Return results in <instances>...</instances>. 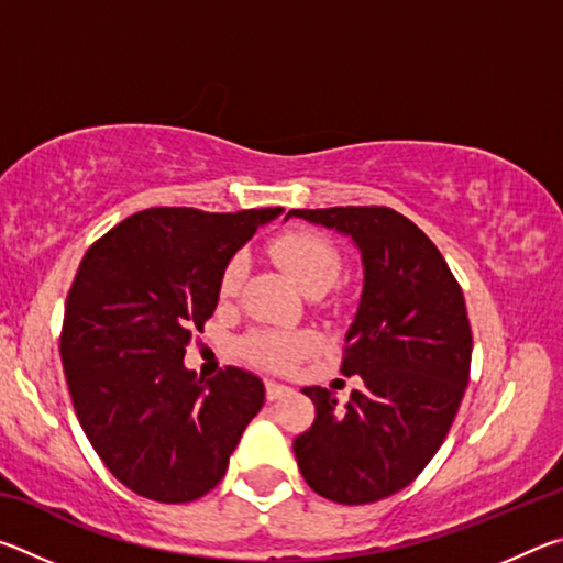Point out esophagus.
<instances>
[{
    "label": "esophagus",
    "instance_id": "esophagus-1",
    "mask_svg": "<svg viewBox=\"0 0 563 563\" xmlns=\"http://www.w3.org/2000/svg\"><path fill=\"white\" fill-rule=\"evenodd\" d=\"M285 395H290V387L278 383H265V397H268V402H275V399H280Z\"/></svg>",
    "mask_w": 563,
    "mask_h": 563
}]
</instances>
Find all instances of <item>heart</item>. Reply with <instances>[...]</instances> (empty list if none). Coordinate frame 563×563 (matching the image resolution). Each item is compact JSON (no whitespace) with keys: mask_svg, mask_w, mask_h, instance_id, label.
Returning a JSON list of instances; mask_svg holds the SVG:
<instances>
[{"mask_svg":"<svg viewBox=\"0 0 563 563\" xmlns=\"http://www.w3.org/2000/svg\"><path fill=\"white\" fill-rule=\"evenodd\" d=\"M268 251L280 263V268L290 275L292 283L302 292L322 295L338 283L342 273V255L338 245L328 235L310 228H290L273 238ZM245 280V255L235 253L225 261L218 280L221 298H235ZM312 335L308 332H283V330H258L251 332L241 342V352L247 362L265 369L285 373L312 350Z\"/></svg>","mask_w":563,"mask_h":563,"instance_id":"heart-1","label":"heart"}]
</instances>
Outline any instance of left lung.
<instances>
[{
	"instance_id": "obj_1",
	"label": "left lung",
	"mask_w": 563,
	"mask_h": 563,
	"mask_svg": "<svg viewBox=\"0 0 563 563\" xmlns=\"http://www.w3.org/2000/svg\"><path fill=\"white\" fill-rule=\"evenodd\" d=\"M350 235L365 285L345 338L340 373L360 375L350 402L305 387L316 422L292 452L312 492L369 504L405 489L430 464L470 383L472 328L460 283L437 245L387 206H335L288 218Z\"/></svg>"
}]
</instances>
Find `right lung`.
Listing matches in <instances>:
<instances>
[{
    "instance_id": "obj_1",
    "label": "right lung",
    "mask_w": 563,
    "mask_h": 563,
    "mask_svg": "<svg viewBox=\"0 0 563 563\" xmlns=\"http://www.w3.org/2000/svg\"><path fill=\"white\" fill-rule=\"evenodd\" d=\"M280 213L146 208L84 255L64 308V377L93 452L139 497H203L261 412L258 377L225 367L198 379L184 355L213 316L225 261Z\"/></svg>"
}]
</instances>
